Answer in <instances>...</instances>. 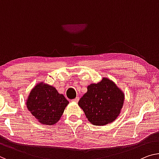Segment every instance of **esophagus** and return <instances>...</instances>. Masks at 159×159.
I'll use <instances>...</instances> for the list:
<instances>
[{"label":"esophagus","instance_id":"obj_1","mask_svg":"<svg viewBox=\"0 0 159 159\" xmlns=\"http://www.w3.org/2000/svg\"><path fill=\"white\" fill-rule=\"evenodd\" d=\"M79 97H76L75 99H73V100H72L73 102H75V103H78L79 102Z\"/></svg>","mask_w":159,"mask_h":159}]
</instances>
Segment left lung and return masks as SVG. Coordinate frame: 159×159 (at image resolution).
<instances>
[{
	"mask_svg": "<svg viewBox=\"0 0 159 159\" xmlns=\"http://www.w3.org/2000/svg\"><path fill=\"white\" fill-rule=\"evenodd\" d=\"M124 100V91L112 80L103 77L101 81L88 86L79 106L91 124L103 126L118 117Z\"/></svg>",
	"mask_w": 159,
	"mask_h": 159,
	"instance_id": "left-lung-1",
	"label": "left lung"
}]
</instances>
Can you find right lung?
Masks as SVG:
<instances>
[{"label":"right lung","instance_id":"add662e5","mask_svg":"<svg viewBox=\"0 0 159 159\" xmlns=\"http://www.w3.org/2000/svg\"><path fill=\"white\" fill-rule=\"evenodd\" d=\"M28 110L43 125H54L60 120L69 103L55 87L39 82L33 88L25 100Z\"/></svg>","mask_w":159,"mask_h":159}]
</instances>
